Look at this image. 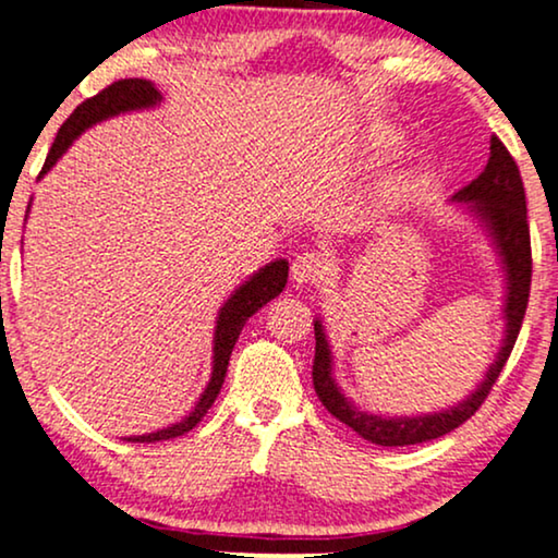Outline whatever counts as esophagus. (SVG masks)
<instances>
[{
  "label": "esophagus",
  "instance_id": "34e87169",
  "mask_svg": "<svg viewBox=\"0 0 558 558\" xmlns=\"http://www.w3.org/2000/svg\"><path fill=\"white\" fill-rule=\"evenodd\" d=\"M331 270V263L327 257L322 255V252H301L299 257L293 259L291 265V275L293 280L299 286L303 283H319V280H324Z\"/></svg>",
  "mask_w": 558,
  "mask_h": 558
}]
</instances>
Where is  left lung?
<instances>
[{
	"instance_id": "obj_1",
	"label": "left lung",
	"mask_w": 558,
	"mask_h": 558,
	"mask_svg": "<svg viewBox=\"0 0 558 558\" xmlns=\"http://www.w3.org/2000/svg\"><path fill=\"white\" fill-rule=\"evenodd\" d=\"M453 201L466 203L471 214L482 221L486 234L492 236V244H495L499 259H502L507 280L505 340L495 363L489 365L484 380L476 386V391H471L456 407L440 409V412L433 414H417V417H380V414L363 412L337 386L335 373H331V350L327 335H324V324L322 319L314 322L316 352L312 376L316 397L322 399V404L327 407L329 414H335L337 420L355 429L365 440L376 442V446H417V442L435 440V437L448 435L450 429L463 425L484 404V399L489 397L492 386H495V380L499 378V373H502L507 357H510L514 348L520 327H523L533 272L525 187L518 165H514L507 146L497 136H492L489 161H486L484 172L476 180H471L466 187L458 190Z\"/></svg>"
}]
</instances>
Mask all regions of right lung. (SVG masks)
<instances>
[{
    "label": "right lung",
    "mask_w": 558,
    "mask_h": 558,
    "mask_svg": "<svg viewBox=\"0 0 558 558\" xmlns=\"http://www.w3.org/2000/svg\"><path fill=\"white\" fill-rule=\"evenodd\" d=\"M159 102H161V95L151 82H146V80L112 82L110 87H105L102 92H97L95 97L84 100L80 108H76L72 116L66 118V123H63L59 133H56V141H53L51 151H48L46 165H44V169H40L38 178H44L48 169H51L56 161L66 154L69 146L74 144V138H80L82 133L89 129V125L108 121V118L121 116V112L154 108V105H159ZM286 283H288L286 259L267 263L265 267H259V270L252 275L250 280H244V283L239 286L234 293H231V299L223 303L221 312H218L216 331H214V371H210V380H208L206 391L201 393V399H197L193 412H190L185 420L174 422L172 427L157 429V433H149V435H133V437H125V440L129 442L172 440V437L190 433L197 422L206 417L210 404H214L218 391H221L223 378H227L229 357L239 340V331H242L246 319H250L252 314H257L267 301H272L275 295L283 293Z\"/></svg>",
    "instance_id": "obj_1"
}]
</instances>
